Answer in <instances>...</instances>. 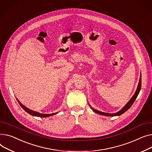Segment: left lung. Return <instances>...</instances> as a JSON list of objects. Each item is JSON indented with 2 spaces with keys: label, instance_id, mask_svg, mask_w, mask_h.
I'll list each match as a JSON object with an SVG mask.
<instances>
[{
  "label": "left lung",
  "instance_id": "left-lung-1",
  "mask_svg": "<svg viewBox=\"0 0 152 152\" xmlns=\"http://www.w3.org/2000/svg\"><path fill=\"white\" fill-rule=\"evenodd\" d=\"M141 74L140 75V78H139V83H138V85H137V90L135 92V93L134 94L133 96L131 98L130 100L127 102V104L124 105L123 107L118 112H116V113H105V112H101V111H99V110H96L94 109V108H93L91 106V105H90V104H89V105H90V107H91V109L96 113L99 114V115H105V116H110V117H115V116H120L121 115V114L124 113L125 112H126L132 106V105L133 104L134 102L135 101V100L136 99V98L140 91V88H141V84H142V80H141Z\"/></svg>",
  "mask_w": 152,
  "mask_h": 152
}]
</instances>
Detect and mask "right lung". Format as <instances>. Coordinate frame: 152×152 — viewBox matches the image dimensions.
Segmentation results:
<instances>
[{
	"mask_svg": "<svg viewBox=\"0 0 152 152\" xmlns=\"http://www.w3.org/2000/svg\"><path fill=\"white\" fill-rule=\"evenodd\" d=\"M16 99L18 101V102H19L20 105H21V107L27 112L29 114L32 115V116H34V117H42V118H44V117H50V116H52V115H54L55 114H57L58 112H56V113H49V114H46V113H39L38 112H35V111H34V110H32L29 109H28V107H26V106H24V105H23L20 102V101L17 99Z\"/></svg>",
	"mask_w": 152,
	"mask_h": 152,
	"instance_id": "add662e5",
	"label": "right lung"
}]
</instances>
